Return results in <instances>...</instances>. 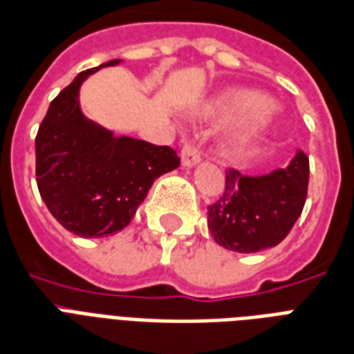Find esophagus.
Segmentation results:
<instances>
[{"label":"esophagus","mask_w":354,"mask_h":354,"mask_svg":"<svg viewBox=\"0 0 354 354\" xmlns=\"http://www.w3.org/2000/svg\"><path fill=\"white\" fill-rule=\"evenodd\" d=\"M199 160H201V155H199L198 147L194 143H185L183 149H180V162H183V166L192 167Z\"/></svg>","instance_id":"esophagus-1"}]
</instances>
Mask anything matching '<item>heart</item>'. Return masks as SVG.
Segmentation results:
<instances>
[{
  "label": "heart",
  "mask_w": 354,
  "mask_h": 354,
  "mask_svg": "<svg viewBox=\"0 0 354 354\" xmlns=\"http://www.w3.org/2000/svg\"><path fill=\"white\" fill-rule=\"evenodd\" d=\"M265 102H267V98L263 97L261 93L235 89V91H227L220 97L212 98L207 104L201 106L199 115L205 119H231V117L257 110ZM274 111L268 108L252 113L244 121L227 130L224 138L225 153L233 156H244L252 153L270 134V130L274 129Z\"/></svg>",
  "instance_id": "1"
}]
</instances>
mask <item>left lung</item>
Here are the masks:
<instances>
[{
  "label": "left lung",
  "instance_id": "left-lung-1",
  "mask_svg": "<svg viewBox=\"0 0 354 354\" xmlns=\"http://www.w3.org/2000/svg\"><path fill=\"white\" fill-rule=\"evenodd\" d=\"M308 177L310 160L300 149L288 166L270 174L252 177L227 169L222 198L207 207L212 239L239 254L280 244L304 209Z\"/></svg>",
  "mask_w": 354,
  "mask_h": 354
}]
</instances>
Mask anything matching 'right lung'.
Returning a JSON list of instances; mask_svg holds the SVG:
<instances>
[{
    "instance_id": "obj_1",
    "label": "right lung",
    "mask_w": 354,
    "mask_h": 354,
    "mask_svg": "<svg viewBox=\"0 0 354 354\" xmlns=\"http://www.w3.org/2000/svg\"><path fill=\"white\" fill-rule=\"evenodd\" d=\"M111 59L80 73L50 102L35 138L37 187L48 211L65 230L86 239L124 230L160 175L179 167L167 145L115 136L87 119L80 87Z\"/></svg>"
}]
</instances>
